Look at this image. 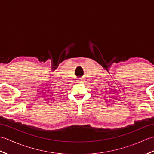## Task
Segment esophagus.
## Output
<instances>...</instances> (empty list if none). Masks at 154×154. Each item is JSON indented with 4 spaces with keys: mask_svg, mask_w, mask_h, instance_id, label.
<instances>
[{
    "mask_svg": "<svg viewBox=\"0 0 154 154\" xmlns=\"http://www.w3.org/2000/svg\"><path fill=\"white\" fill-rule=\"evenodd\" d=\"M79 82H81V81H79Z\"/></svg>",
    "mask_w": 154,
    "mask_h": 154,
    "instance_id": "esophagus-1",
    "label": "esophagus"
}]
</instances>
